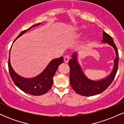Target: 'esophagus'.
Wrapping results in <instances>:
<instances>
[{
	"instance_id": "1",
	"label": "esophagus",
	"mask_w": 124,
	"mask_h": 124,
	"mask_svg": "<svg viewBox=\"0 0 124 124\" xmlns=\"http://www.w3.org/2000/svg\"><path fill=\"white\" fill-rule=\"evenodd\" d=\"M69 61V55H66V56H64V62H68V61Z\"/></svg>"
}]
</instances>
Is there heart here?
<instances>
[{
  "label": "heart",
  "instance_id": "1",
  "mask_svg": "<svg viewBox=\"0 0 124 124\" xmlns=\"http://www.w3.org/2000/svg\"><path fill=\"white\" fill-rule=\"evenodd\" d=\"M75 30H76V31H78V30H79V28H76V29H75Z\"/></svg>",
  "mask_w": 124,
  "mask_h": 124
}]
</instances>
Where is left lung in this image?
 Masks as SVG:
<instances>
[{
	"label": "left lung",
	"instance_id": "8db88e82",
	"mask_svg": "<svg viewBox=\"0 0 124 124\" xmlns=\"http://www.w3.org/2000/svg\"><path fill=\"white\" fill-rule=\"evenodd\" d=\"M102 42L108 43L114 48L116 53V57L114 60V65L111 73L106 78L100 80H93L87 78L78 62V53L75 52L72 59L69 61L70 68V83L77 93L82 96H92L103 92L111 84L116 77L118 66L119 55L116 44L110 35L103 31Z\"/></svg>",
	"mask_w": 124,
	"mask_h": 124
}]
</instances>
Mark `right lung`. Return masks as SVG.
Instances as JSON below:
<instances>
[{"instance_id": "right-lung-1", "label": "right lung", "mask_w": 124, "mask_h": 124, "mask_svg": "<svg viewBox=\"0 0 124 124\" xmlns=\"http://www.w3.org/2000/svg\"><path fill=\"white\" fill-rule=\"evenodd\" d=\"M41 24V23L37 24L31 26L27 30L21 31L17 37L16 38L15 41L18 37L24 34L26 31L29 30L30 28ZM10 50L9 58H8V71H9L10 75L12 78V79L16 86H17L20 89L25 93L33 95V96H41L48 92L52 86L54 76L57 70L58 66L61 63H63V56L52 59L48 64V66L46 67V68L44 69L43 72H41L38 76L32 78H25L18 75L13 69L10 63Z\"/></svg>"}]
</instances>
